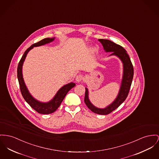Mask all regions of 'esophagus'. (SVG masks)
Listing matches in <instances>:
<instances>
[{
    "label": "esophagus",
    "instance_id": "34e87169",
    "mask_svg": "<svg viewBox=\"0 0 159 159\" xmlns=\"http://www.w3.org/2000/svg\"><path fill=\"white\" fill-rule=\"evenodd\" d=\"M83 79H84V76L82 75H78L76 77V81L78 83L81 82L82 80H83Z\"/></svg>",
    "mask_w": 159,
    "mask_h": 159
}]
</instances>
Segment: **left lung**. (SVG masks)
Here are the masks:
<instances>
[{"label":"left lung","instance_id":"1","mask_svg":"<svg viewBox=\"0 0 159 159\" xmlns=\"http://www.w3.org/2000/svg\"><path fill=\"white\" fill-rule=\"evenodd\" d=\"M98 40L102 44L106 52H112L110 55H116L120 59L123 63L124 69L121 85L116 98L111 104L104 108H97L90 102L89 99V91L87 88L85 87L84 102L86 106L95 113L106 115L116 110L126 99L132 83L134 75V69L129 55L123 47L109 40L98 39Z\"/></svg>","mask_w":159,"mask_h":159}]
</instances>
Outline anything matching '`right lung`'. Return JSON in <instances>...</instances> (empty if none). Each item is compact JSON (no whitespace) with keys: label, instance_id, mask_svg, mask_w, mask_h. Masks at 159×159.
<instances>
[{"label":"right lung","instance_id":"add662e5","mask_svg":"<svg viewBox=\"0 0 159 159\" xmlns=\"http://www.w3.org/2000/svg\"><path fill=\"white\" fill-rule=\"evenodd\" d=\"M54 39L55 38H46L39 42L33 44L32 46H31L29 48L26 49V51L23 55L17 67V78L20 85L21 95L25 100L26 101V102H28V104H29V105L34 110H35L37 112L40 114H51L55 111L60 106L67 92L75 85V84L74 83H70L64 85L58 91V92L52 100L48 102H42L36 100L32 97L25 84L22 75V66L28 52L31 49H32L34 47L42 46L45 44L52 42L54 40Z\"/></svg>","mask_w":159,"mask_h":159}]
</instances>
